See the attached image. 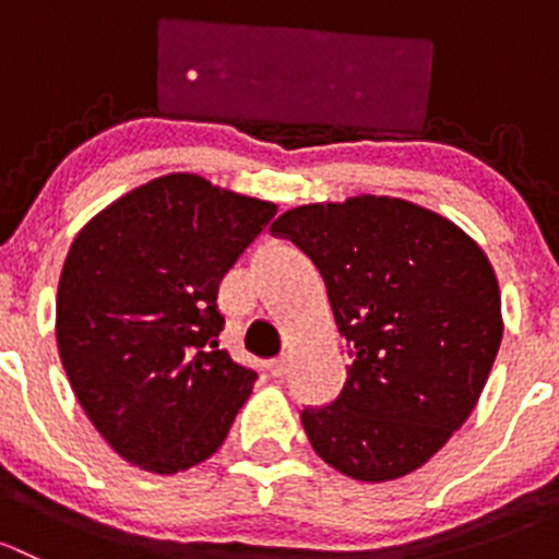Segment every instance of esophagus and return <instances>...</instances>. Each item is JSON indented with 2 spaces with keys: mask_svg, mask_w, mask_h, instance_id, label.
I'll return each mask as SVG.
<instances>
[{
  "mask_svg": "<svg viewBox=\"0 0 559 559\" xmlns=\"http://www.w3.org/2000/svg\"><path fill=\"white\" fill-rule=\"evenodd\" d=\"M267 370H270V376H273V379H284L286 370H289V359H286V357L270 359Z\"/></svg>",
  "mask_w": 559,
  "mask_h": 559,
  "instance_id": "34e87169",
  "label": "esophagus"
}]
</instances>
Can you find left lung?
I'll return each instance as SVG.
<instances>
[{
	"mask_svg": "<svg viewBox=\"0 0 559 559\" xmlns=\"http://www.w3.org/2000/svg\"><path fill=\"white\" fill-rule=\"evenodd\" d=\"M324 278L352 365L330 405L300 414L313 452L357 481L425 465L476 408L503 337L500 289L481 246L397 197H348L270 227Z\"/></svg>",
	"mask_w": 559,
	"mask_h": 559,
	"instance_id": "1",
	"label": "left lung"
}]
</instances>
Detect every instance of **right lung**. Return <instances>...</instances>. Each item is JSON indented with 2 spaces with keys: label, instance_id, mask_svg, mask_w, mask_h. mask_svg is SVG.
I'll use <instances>...</instances> for the list:
<instances>
[{
  "label": "right lung",
  "instance_id": "obj_1",
  "mask_svg": "<svg viewBox=\"0 0 559 559\" xmlns=\"http://www.w3.org/2000/svg\"><path fill=\"white\" fill-rule=\"evenodd\" d=\"M278 207L191 173L138 186L72 240L56 343L99 436L143 471H189L227 438L257 373L218 348V284Z\"/></svg>",
  "mask_w": 559,
  "mask_h": 559
}]
</instances>
